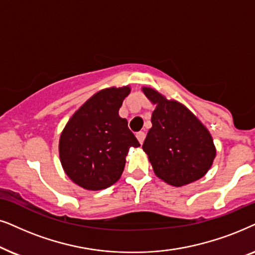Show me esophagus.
I'll use <instances>...</instances> for the list:
<instances>
[{
    "label": "esophagus",
    "mask_w": 255,
    "mask_h": 255,
    "mask_svg": "<svg viewBox=\"0 0 255 255\" xmlns=\"http://www.w3.org/2000/svg\"><path fill=\"white\" fill-rule=\"evenodd\" d=\"M136 137H137L138 142H140V143L142 144V143H143V141H144L145 134L143 133V131H138V133H136Z\"/></svg>",
    "instance_id": "esophagus-1"
}]
</instances>
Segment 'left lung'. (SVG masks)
Masks as SVG:
<instances>
[{
    "label": "left lung",
    "mask_w": 255,
    "mask_h": 255,
    "mask_svg": "<svg viewBox=\"0 0 255 255\" xmlns=\"http://www.w3.org/2000/svg\"><path fill=\"white\" fill-rule=\"evenodd\" d=\"M155 110L142 149L155 175L172 186L188 185L206 175L216 157L208 128L189 108L151 87H142Z\"/></svg>",
    "instance_id": "left-lung-1"
}]
</instances>
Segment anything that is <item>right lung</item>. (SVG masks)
<instances>
[{"mask_svg": "<svg viewBox=\"0 0 255 255\" xmlns=\"http://www.w3.org/2000/svg\"><path fill=\"white\" fill-rule=\"evenodd\" d=\"M129 86L99 91L76 111L60 134L59 158L69 178L90 191L119 181L129 148L140 143L119 115Z\"/></svg>", "mask_w": 255, "mask_h": 255, "instance_id": "1", "label": "right lung"}]
</instances>
